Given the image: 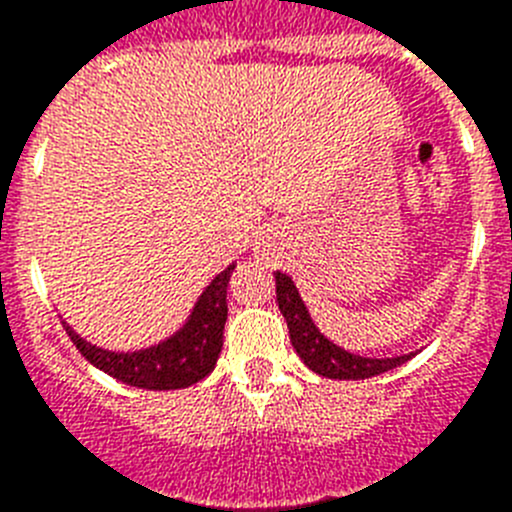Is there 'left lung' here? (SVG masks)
Segmentation results:
<instances>
[{
    "label": "left lung",
    "mask_w": 512,
    "mask_h": 512,
    "mask_svg": "<svg viewBox=\"0 0 512 512\" xmlns=\"http://www.w3.org/2000/svg\"><path fill=\"white\" fill-rule=\"evenodd\" d=\"M277 277V302L289 328V341L300 354V359L310 366L312 372L323 374L328 379H369L382 372H390L395 366L405 364L413 354L395 356V359H366V356L348 354L343 348L333 346L328 338L320 336V330L312 325L305 305L300 300V292L292 284V279L282 271Z\"/></svg>",
    "instance_id": "8db88e82"
}]
</instances>
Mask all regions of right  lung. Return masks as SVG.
<instances>
[{"instance_id": "right-lung-1", "label": "right lung", "mask_w": 512, "mask_h": 512, "mask_svg": "<svg viewBox=\"0 0 512 512\" xmlns=\"http://www.w3.org/2000/svg\"><path fill=\"white\" fill-rule=\"evenodd\" d=\"M235 264H230L223 274L212 279L210 287L202 292L200 302L189 315L176 336L146 351H133V354H115L104 348L92 346L84 338H79L74 330L66 325V333L79 348L81 356L92 361L97 369L107 372L110 377L140 387V390H182L189 384L200 382L212 372L220 348H223V330L228 320V282Z\"/></svg>"}]
</instances>
